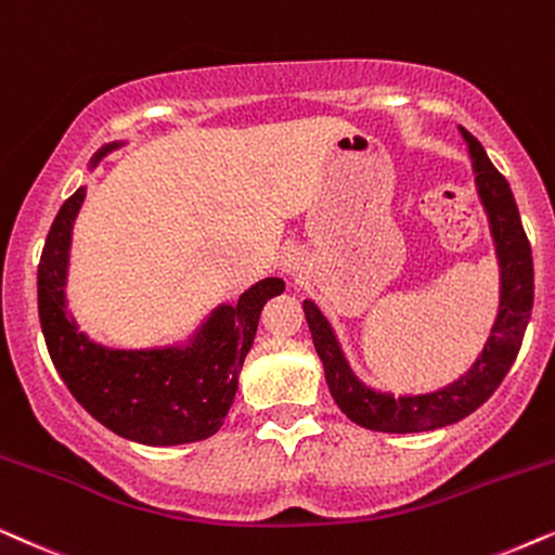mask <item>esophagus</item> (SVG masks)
I'll return each mask as SVG.
<instances>
[{
	"mask_svg": "<svg viewBox=\"0 0 555 555\" xmlns=\"http://www.w3.org/2000/svg\"><path fill=\"white\" fill-rule=\"evenodd\" d=\"M282 269L289 273L294 282H301V276H305V256L299 250H286L282 256Z\"/></svg>",
	"mask_w": 555,
	"mask_h": 555,
	"instance_id": "esophagus-1",
	"label": "esophagus"
}]
</instances>
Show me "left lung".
<instances>
[{"label": "left lung", "mask_w": 555, "mask_h": 555, "mask_svg": "<svg viewBox=\"0 0 555 555\" xmlns=\"http://www.w3.org/2000/svg\"><path fill=\"white\" fill-rule=\"evenodd\" d=\"M469 146L472 169L479 203L490 220V233L500 266V307L492 332L482 352L464 375L449 386L418 396H393L365 386L347 363L343 347L327 317L312 299H305V314L312 332L314 350L324 365L330 393L343 413L358 426L386 434L434 431V428L456 424L477 411L494 393L505 378L509 365L518 358L522 335H526L530 309H533V254L528 235L522 231L518 205L513 190L487 157L485 146L460 127Z\"/></svg>", "instance_id": "left-lung-1"}]
</instances>
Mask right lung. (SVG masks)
<instances>
[{"label":"right lung","mask_w":555,"mask_h":555,"mask_svg":"<svg viewBox=\"0 0 555 555\" xmlns=\"http://www.w3.org/2000/svg\"><path fill=\"white\" fill-rule=\"evenodd\" d=\"M118 146L124 142L95 152L91 169ZM83 197L86 188H78L57 210L37 266V309L55 371L73 398L118 437L146 447L212 437L238 390L261 309L284 292V282L261 279L241 294L238 305L216 307L188 345L116 350L93 343L65 301L73 223Z\"/></svg>","instance_id":"right-lung-1"}]
</instances>
